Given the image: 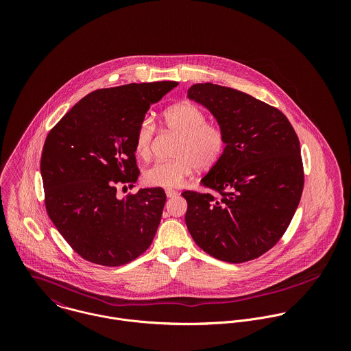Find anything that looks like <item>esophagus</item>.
Segmentation results:
<instances>
[{
	"mask_svg": "<svg viewBox=\"0 0 351 351\" xmlns=\"http://www.w3.org/2000/svg\"><path fill=\"white\" fill-rule=\"evenodd\" d=\"M166 196H167V197H176V196H178V192H177V191H173V189H167V191H166Z\"/></svg>",
	"mask_w": 351,
	"mask_h": 351,
	"instance_id": "esophagus-1",
	"label": "esophagus"
}]
</instances>
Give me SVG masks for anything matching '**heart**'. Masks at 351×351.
Wrapping results in <instances>:
<instances>
[{
	"mask_svg": "<svg viewBox=\"0 0 351 351\" xmlns=\"http://www.w3.org/2000/svg\"><path fill=\"white\" fill-rule=\"evenodd\" d=\"M163 125L178 135L173 159L158 160L145 171V181L151 186H180L197 167L212 169L219 163L227 149V134L220 124L206 121V114L192 102H180L169 106L162 114ZM155 125L143 119L134 138L138 156L151 155Z\"/></svg>",
	"mask_w": 351,
	"mask_h": 351,
	"instance_id": "1",
	"label": "heart"
}]
</instances>
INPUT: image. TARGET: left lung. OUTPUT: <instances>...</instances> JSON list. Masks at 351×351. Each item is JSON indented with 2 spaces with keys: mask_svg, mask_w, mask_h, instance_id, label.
Here are the masks:
<instances>
[{
  "mask_svg": "<svg viewBox=\"0 0 351 351\" xmlns=\"http://www.w3.org/2000/svg\"><path fill=\"white\" fill-rule=\"evenodd\" d=\"M188 97L216 117L227 134V149L201 180L210 192L182 193L186 227L216 259H255L281 239L299 206V138L281 110L243 92L206 82L191 86Z\"/></svg>",
  "mask_w": 351,
  "mask_h": 351,
  "instance_id": "8db88e82",
  "label": "left lung"
}]
</instances>
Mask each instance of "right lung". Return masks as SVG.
Masks as SVG:
<instances>
[{"label": "right lung", "mask_w": 351, "mask_h": 351, "mask_svg": "<svg viewBox=\"0 0 351 351\" xmlns=\"http://www.w3.org/2000/svg\"><path fill=\"white\" fill-rule=\"evenodd\" d=\"M178 82L99 89L78 101L51 130L40 159L51 221L84 259L121 266L150 247L166 193L139 189L117 199V185L139 177L134 138L150 109ZM125 188V186H124Z\"/></svg>", "instance_id": "obj_1"}]
</instances>
